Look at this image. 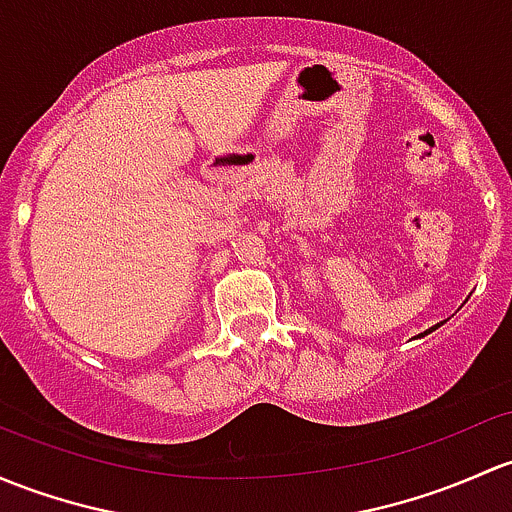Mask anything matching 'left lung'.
Listing matches in <instances>:
<instances>
[{
	"instance_id": "left-lung-1",
	"label": "left lung",
	"mask_w": 512,
	"mask_h": 512,
	"mask_svg": "<svg viewBox=\"0 0 512 512\" xmlns=\"http://www.w3.org/2000/svg\"><path fill=\"white\" fill-rule=\"evenodd\" d=\"M441 324H444V321H441ZM441 324H437V326H432V328H429V331H424V333H432V331H434V328H439Z\"/></svg>"
}]
</instances>
